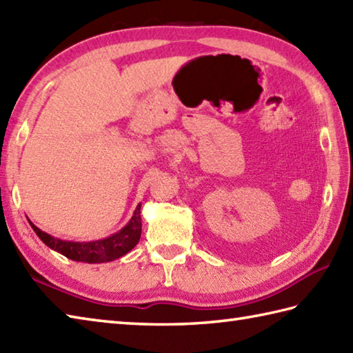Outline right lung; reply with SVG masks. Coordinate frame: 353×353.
Wrapping results in <instances>:
<instances>
[{
    "instance_id": "add662e5",
    "label": "right lung",
    "mask_w": 353,
    "mask_h": 353,
    "mask_svg": "<svg viewBox=\"0 0 353 353\" xmlns=\"http://www.w3.org/2000/svg\"><path fill=\"white\" fill-rule=\"evenodd\" d=\"M33 231L44 243L65 255L67 259L74 261H84V263H105L122 257L130 252L137 245L142 232V219H141V205L137 206L133 217L125 228H122L119 232L113 234L112 237L103 240L88 241V243H78V241H65L48 236L47 232L41 231L39 228L30 222Z\"/></svg>"
}]
</instances>
